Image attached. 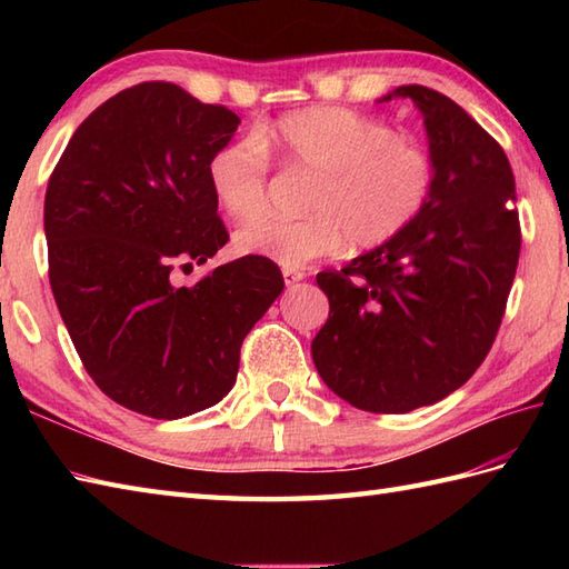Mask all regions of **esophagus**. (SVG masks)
I'll list each match as a JSON object with an SVG mask.
<instances>
[{"label":"esophagus","instance_id":"esophagus-1","mask_svg":"<svg viewBox=\"0 0 569 569\" xmlns=\"http://www.w3.org/2000/svg\"><path fill=\"white\" fill-rule=\"evenodd\" d=\"M283 278H286V286H296V283L303 281L306 273L298 271V269H283Z\"/></svg>","mask_w":569,"mask_h":569}]
</instances>
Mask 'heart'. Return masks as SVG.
<instances>
[{
    "label": "heart",
    "instance_id": "b5f03b06",
    "mask_svg": "<svg viewBox=\"0 0 569 569\" xmlns=\"http://www.w3.org/2000/svg\"><path fill=\"white\" fill-rule=\"evenodd\" d=\"M266 149L288 171L316 173L303 200L308 214H263L239 229L234 249L286 269L337 253L347 241L355 249L386 244L418 220L435 188L432 156L398 139L393 127L347 107H312L212 156V192L237 222L257 217L266 204Z\"/></svg>",
    "mask_w": 569,
    "mask_h": 569
}]
</instances>
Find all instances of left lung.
Listing matches in <instances>:
<instances>
[{"instance_id":"1","label":"left lung","mask_w":569,"mask_h":569,"mask_svg":"<svg viewBox=\"0 0 569 569\" xmlns=\"http://www.w3.org/2000/svg\"><path fill=\"white\" fill-rule=\"evenodd\" d=\"M422 112L435 163L428 208L342 271L318 273L330 318L312 361L369 413H408L457 391L489 355L521 253L511 163L462 107L401 84Z\"/></svg>"}]
</instances>
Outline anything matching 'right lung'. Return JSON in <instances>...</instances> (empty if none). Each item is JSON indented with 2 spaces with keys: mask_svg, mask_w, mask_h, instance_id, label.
<instances>
[{
  "mask_svg": "<svg viewBox=\"0 0 569 569\" xmlns=\"http://www.w3.org/2000/svg\"><path fill=\"white\" fill-rule=\"evenodd\" d=\"M239 117L173 82H141L76 129L48 180V278L92 381L129 410L176 420L220 403L239 349L283 291L263 257L192 286L173 269L227 244L208 166Z\"/></svg>",
  "mask_w": 569,
  "mask_h": 569,
  "instance_id": "right-lung-1",
  "label": "right lung"
}]
</instances>
